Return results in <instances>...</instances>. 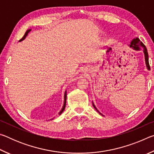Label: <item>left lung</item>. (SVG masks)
Listing matches in <instances>:
<instances>
[{"label":"left lung","instance_id":"1","mask_svg":"<svg viewBox=\"0 0 154 154\" xmlns=\"http://www.w3.org/2000/svg\"><path fill=\"white\" fill-rule=\"evenodd\" d=\"M130 47V48H132L134 49H135V50H139V49H143V52H144V54H145V60L146 66H147V68L148 70H150V66H149V56H148L147 48H146V47H145L144 44H143L141 42V41H140L139 38H134V39L131 41ZM93 106H94V107L95 108L96 110L99 113L101 114L100 112H99L97 110V109H96V107L94 106V104H93ZM101 115H102V114H101ZM102 116H103V115H102Z\"/></svg>","mask_w":154,"mask_h":154}]
</instances>
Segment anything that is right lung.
<instances>
[{
  "label": "right lung",
  "instance_id": "obj_1",
  "mask_svg": "<svg viewBox=\"0 0 154 154\" xmlns=\"http://www.w3.org/2000/svg\"><path fill=\"white\" fill-rule=\"evenodd\" d=\"M31 30L30 29H29V30H28L26 32V33H25V35H24V36H23V37L21 38V39L19 41H23L24 39V38H26V36L27 35H28V32H30ZM66 92H65V93H64V105H63V106H62V109H61V111H60V113H59V116L60 115L62 112H63V111L64 110V109H65V106H66Z\"/></svg>",
  "mask_w": 154,
  "mask_h": 154
}]
</instances>
